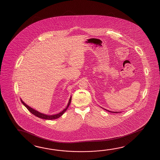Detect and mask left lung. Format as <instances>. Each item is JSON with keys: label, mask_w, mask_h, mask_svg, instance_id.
<instances>
[{"label": "left lung", "mask_w": 160, "mask_h": 160, "mask_svg": "<svg viewBox=\"0 0 160 160\" xmlns=\"http://www.w3.org/2000/svg\"><path fill=\"white\" fill-rule=\"evenodd\" d=\"M101 108H102V109H103V108H102V107H101ZM104 110H105L106 111H107V112H112V113H118V112H112V111H110V110H106V109H103Z\"/></svg>", "instance_id": "1"}]
</instances>
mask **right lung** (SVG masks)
I'll return each mask as SVG.
<instances>
[{
	"label": "right lung",
	"instance_id": "obj_1",
	"mask_svg": "<svg viewBox=\"0 0 160 160\" xmlns=\"http://www.w3.org/2000/svg\"><path fill=\"white\" fill-rule=\"evenodd\" d=\"M71 100H72V96L70 97V98L69 99L68 104L67 106L66 107V108L63 109L61 112H59L58 114H53V115H48V114H43V113L39 112L37 110H35V109H33V108H31L30 106L27 105L26 103H24V102L22 101V99L21 98V102L23 103V105L32 114H34V116H37L38 117H39V118H42V119H48V120L57 119V118H59L60 117H61V116L65 113V112L67 110V109L68 108V106H69L70 103H71Z\"/></svg>",
	"mask_w": 160,
	"mask_h": 160
}]
</instances>
